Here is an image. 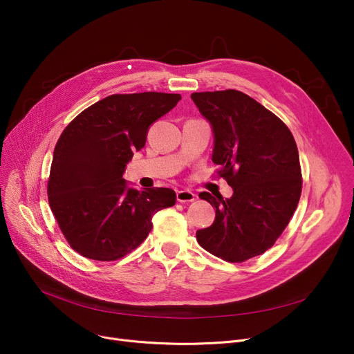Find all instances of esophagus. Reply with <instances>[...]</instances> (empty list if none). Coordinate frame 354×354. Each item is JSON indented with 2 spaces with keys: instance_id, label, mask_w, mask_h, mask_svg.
<instances>
[{
  "instance_id": "34e87169",
  "label": "esophagus",
  "mask_w": 354,
  "mask_h": 354,
  "mask_svg": "<svg viewBox=\"0 0 354 354\" xmlns=\"http://www.w3.org/2000/svg\"><path fill=\"white\" fill-rule=\"evenodd\" d=\"M176 199H178V202H192V201H195V194L189 189L178 191L176 192Z\"/></svg>"
}]
</instances>
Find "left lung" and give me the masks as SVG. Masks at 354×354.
Masks as SVG:
<instances>
[{
  "mask_svg": "<svg viewBox=\"0 0 354 354\" xmlns=\"http://www.w3.org/2000/svg\"><path fill=\"white\" fill-rule=\"evenodd\" d=\"M211 124L212 162L234 194L199 198L215 208L214 224L198 230L199 245L230 263H243L274 245L299 205L301 169L290 129L238 90L192 93Z\"/></svg>",
  "mask_w": 354,
  "mask_h": 354,
  "instance_id": "8db88e82",
  "label": "left lung"
}]
</instances>
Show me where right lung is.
Masks as SVG:
<instances>
[{"label": "right lung", "mask_w": 354, "mask_h": 354, "mask_svg": "<svg viewBox=\"0 0 354 354\" xmlns=\"http://www.w3.org/2000/svg\"><path fill=\"white\" fill-rule=\"evenodd\" d=\"M180 95H111L91 104L62 133L48 179L50 208L70 247L96 261H115L139 247L152 216L175 205L169 188L138 191L123 179L147 130Z\"/></svg>", "instance_id": "obj_1"}]
</instances>
